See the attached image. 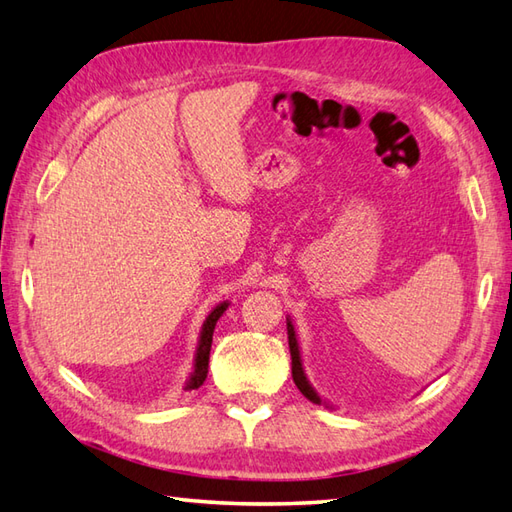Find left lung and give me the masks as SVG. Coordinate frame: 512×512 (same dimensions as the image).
Wrapping results in <instances>:
<instances>
[{"mask_svg":"<svg viewBox=\"0 0 512 512\" xmlns=\"http://www.w3.org/2000/svg\"><path fill=\"white\" fill-rule=\"evenodd\" d=\"M286 328H288V348H290V359H293V382L295 386L302 390V395L306 399H310L313 404H326L322 397L317 395V390L310 386L308 377H306V370L302 364V350H299V342H297V333H295V326L290 322V317H286ZM326 408H333L330 404H326Z\"/></svg>","mask_w":512,"mask_h":512,"instance_id":"left-lung-1","label":"left lung"}]
</instances>
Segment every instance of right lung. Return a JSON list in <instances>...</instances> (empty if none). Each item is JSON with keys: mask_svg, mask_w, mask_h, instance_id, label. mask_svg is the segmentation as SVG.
Wrapping results in <instances>:
<instances>
[{"mask_svg": "<svg viewBox=\"0 0 512 512\" xmlns=\"http://www.w3.org/2000/svg\"><path fill=\"white\" fill-rule=\"evenodd\" d=\"M228 302L217 304L213 310H210L208 317L204 319L202 330H199V342H197V350H195V362H193V370L186 379L184 390H195L204 384V379L208 375V357H210V344H213V333L217 326V319L226 313Z\"/></svg>", "mask_w": 512, "mask_h": 512, "instance_id": "1", "label": "right lung"}]
</instances>
